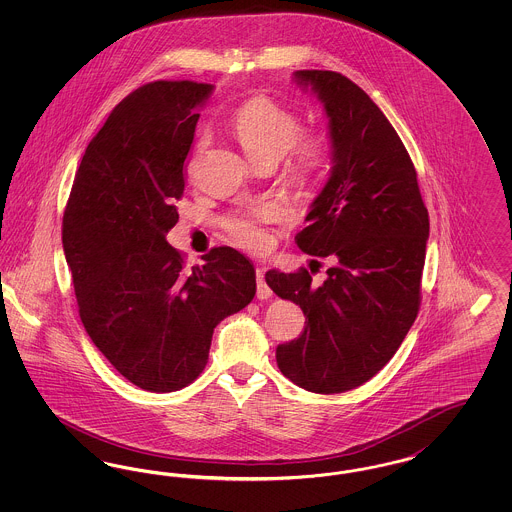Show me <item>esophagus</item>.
<instances>
[{
	"label": "esophagus",
	"instance_id": "34e87169",
	"mask_svg": "<svg viewBox=\"0 0 512 512\" xmlns=\"http://www.w3.org/2000/svg\"><path fill=\"white\" fill-rule=\"evenodd\" d=\"M255 276H257V297H259V299L272 297V290L268 288V284L265 282V270H263V268H257Z\"/></svg>",
	"mask_w": 512,
	"mask_h": 512
}]
</instances>
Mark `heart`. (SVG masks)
Masks as SVG:
<instances>
[{
    "label": "heart",
    "mask_w": 512,
    "mask_h": 512,
    "mask_svg": "<svg viewBox=\"0 0 512 512\" xmlns=\"http://www.w3.org/2000/svg\"><path fill=\"white\" fill-rule=\"evenodd\" d=\"M230 130L240 140L253 163L278 161L290 151V174L299 186H311L324 171L330 155L328 140L322 134H305L299 117L265 94H255L242 101L230 117ZM280 219L276 207L265 205L251 213L232 215L224 228L238 245L251 251H265L270 245L268 226Z\"/></svg>",
    "instance_id": "obj_1"
}]
</instances>
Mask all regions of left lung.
<instances>
[{
  "instance_id": "left-lung-1",
  "label": "left lung",
  "mask_w": 512,
  "mask_h": 512,
  "mask_svg": "<svg viewBox=\"0 0 512 512\" xmlns=\"http://www.w3.org/2000/svg\"><path fill=\"white\" fill-rule=\"evenodd\" d=\"M293 78L324 103L332 142L330 178L295 242L334 265L318 286L307 268L265 274L307 318L297 340L276 347V363L303 390L343 393L388 365L411 330L430 219L407 149L365 90L334 71Z\"/></svg>"
}]
</instances>
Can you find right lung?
<instances>
[{"instance_id": "1", "label": "right lung", "mask_w": 512, "mask_h": 512, "mask_svg": "<svg viewBox=\"0 0 512 512\" xmlns=\"http://www.w3.org/2000/svg\"><path fill=\"white\" fill-rule=\"evenodd\" d=\"M211 84L157 80L113 109L86 147L63 215V249L94 345L142 390L192 384L213 330L255 295V268L232 247L186 267L167 242L184 194L197 107Z\"/></svg>"}]
</instances>
